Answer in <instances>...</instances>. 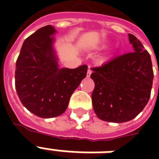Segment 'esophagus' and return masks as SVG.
Wrapping results in <instances>:
<instances>
[{"mask_svg": "<svg viewBox=\"0 0 159 159\" xmlns=\"http://www.w3.org/2000/svg\"><path fill=\"white\" fill-rule=\"evenodd\" d=\"M92 69H91V67H88V70H87V77H90V76H91V74H92Z\"/></svg>", "mask_w": 159, "mask_h": 159, "instance_id": "esophagus-1", "label": "esophagus"}]
</instances>
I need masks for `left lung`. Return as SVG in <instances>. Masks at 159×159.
Returning <instances> with one entry per match:
<instances>
[{
    "label": "left lung",
    "mask_w": 159,
    "mask_h": 159,
    "mask_svg": "<svg viewBox=\"0 0 159 159\" xmlns=\"http://www.w3.org/2000/svg\"><path fill=\"white\" fill-rule=\"evenodd\" d=\"M133 52L93 67V110L102 120L123 123L138 116L150 98L153 72L151 57L135 36L129 34Z\"/></svg>",
    "instance_id": "8db88e82"
}]
</instances>
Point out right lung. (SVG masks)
<instances>
[{
    "instance_id": "1",
    "label": "right lung",
    "mask_w": 159,
    "mask_h": 159,
    "mask_svg": "<svg viewBox=\"0 0 159 159\" xmlns=\"http://www.w3.org/2000/svg\"><path fill=\"white\" fill-rule=\"evenodd\" d=\"M56 30L46 25L29 36L16 65V88L21 103L41 118H53L67 109L70 97L86 77L87 65L60 68L53 48Z\"/></svg>"
}]
</instances>
